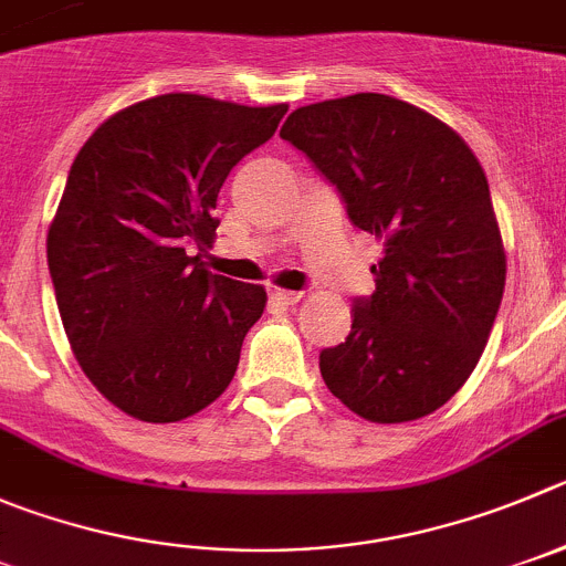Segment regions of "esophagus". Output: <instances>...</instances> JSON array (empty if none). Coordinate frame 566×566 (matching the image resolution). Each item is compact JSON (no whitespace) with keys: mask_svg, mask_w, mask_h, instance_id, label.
<instances>
[{"mask_svg":"<svg viewBox=\"0 0 566 566\" xmlns=\"http://www.w3.org/2000/svg\"><path fill=\"white\" fill-rule=\"evenodd\" d=\"M268 295H271V301H276V304H284V307H290V304H295V301L301 298L298 290H279V287L268 290Z\"/></svg>","mask_w":566,"mask_h":566,"instance_id":"obj_1","label":"esophagus"}]
</instances>
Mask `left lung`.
<instances>
[{"instance_id": "left-lung-1", "label": "left lung", "mask_w": 566, "mask_h": 566, "mask_svg": "<svg viewBox=\"0 0 566 566\" xmlns=\"http://www.w3.org/2000/svg\"><path fill=\"white\" fill-rule=\"evenodd\" d=\"M284 142L340 195L352 226L385 242L377 290L318 357L326 388L377 424L450 402L483 355L505 290L489 181L467 142L388 94L295 108Z\"/></svg>"}]
</instances>
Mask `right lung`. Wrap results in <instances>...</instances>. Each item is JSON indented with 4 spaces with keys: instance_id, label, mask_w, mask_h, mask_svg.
Returning <instances> with one entry per match:
<instances>
[{
    "instance_id": "1",
    "label": "right lung",
    "mask_w": 566,
    "mask_h": 566,
    "mask_svg": "<svg viewBox=\"0 0 566 566\" xmlns=\"http://www.w3.org/2000/svg\"><path fill=\"white\" fill-rule=\"evenodd\" d=\"M287 105L161 94L105 119L77 153L46 237L57 313L77 363L139 421H181L229 388L265 290L189 256L218 195L276 134Z\"/></svg>"
}]
</instances>
